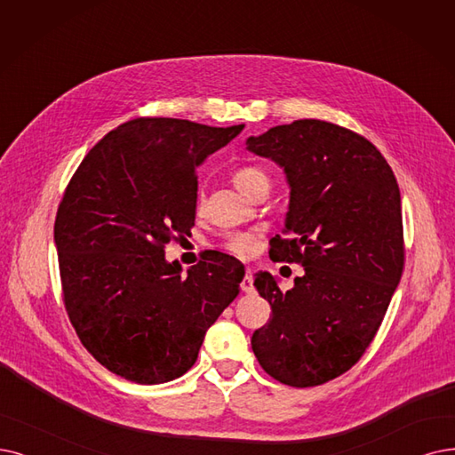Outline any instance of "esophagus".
<instances>
[{
  "mask_svg": "<svg viewBox=\"0 0 455 455\" xmlns=\"http://www.w3.org/2000/svg\"><path fill=\"white\" fill-rule=\"evenodd\" d=\"M241 289L244 291V293H251V291H253V272H251L250 267L244 272V278L241 282Z\"/></svg>",
  "mask_w": 455,
  "mask_h": 455,
  "instance_id": "obj_1",
  "label": "esophagus"
}]
</instances>
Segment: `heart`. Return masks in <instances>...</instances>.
Segmentation results:
<instances>
[{
	"mask_svg": "<svg viewBox=\"0 0 455 455\" xmlns=\"http://www.w3.org/2000/svg\"><path fill=\"white\" fill-rule=\"evenodd\" d=\"M231 180H233V185L237 187L241 192H244L246 196H253L263 188H267V190L270 188V175L267 173V170H263L261 166H256V164L239 166L231 173ZM204 207H205V196H204V192H197L196 194V211L202 212ZM258 239H259V231H246V229L229 231L224 235V248L228 251L235 253V256L248 258L253 251H256Z\"/></svg>",
	"mask_w": 455,
	"mask_h": 455,
	"instance_id": "b5f03b06",
	"label": "heart"
}]
</instances>
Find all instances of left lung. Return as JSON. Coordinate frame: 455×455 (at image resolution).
I'll list each match as a JSON object with an SVG mask.
<instances>
[{
	"mask_svg": "<svg viewBox=\"0 0 455 455\" xmlns=\"http://www.w3.org/2000/svg\"><path fill=\"white\" fill-rule=\"evenodd\" d=\"M246 145L278 162L291 187L287 237L270 241V259L304 267L289 291L268 272L256 275L272 315L251 349L280 383L319 387L366 353L402 280L397 180L370 140L329 121L280 124Z\"/></svg>",
	"mask_w": 455,
	"mask_h": 455,
	"instance_id": "1",
	"label": "left lung"
}]
</instances>
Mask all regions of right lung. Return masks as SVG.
<instances>
[{
  "instance_id": "add662e5",
  "label": "right lung",
  "mask_w": 455,
  "mask_h": 455,
  "mask_svg": "<svg viewBox=\"0 0 455 455\" xmlns=\"http://www.w3.org/2000/svg\"><path fill=\"white\" fill-rule=\"evenodd\" d=\"M243 129L131 119L68 180L53 226L65 310L84 347L126 380L160 385L187 373L239 295L244 267L235 258L212 250L180 276L164 248L194 226L197 166Z\"/></svg>"
}]
</instances>
